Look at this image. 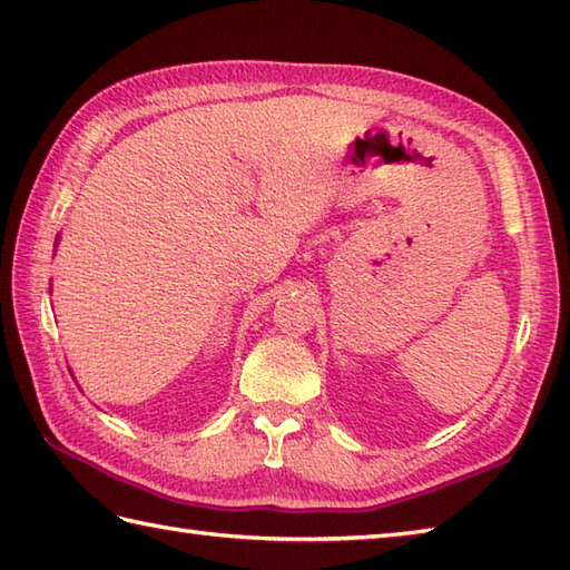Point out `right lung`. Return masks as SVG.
<instances>
[{
  "label": "right lung",
  "instance_id": "1",
  "mask_svg": "<svg viewBox=\"0 0 570 570\" xmlns=\"http://www.w3.org/2000/svg\"><path fill=\"white\" fill-rule=\"evenodd\" d=\"M56 242H58V239H56Z\"/></svg>",
  "mask_w": 570,
  "mask_h": 570
}]
</instances>
